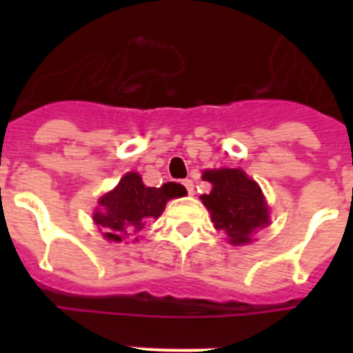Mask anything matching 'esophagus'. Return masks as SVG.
Listing matches in <instances>:
<instances>
[{"label":"esophagus","mask_w":353,"mask_h":353,"mask_svg":"<svg viewBox=\"0 0 353 353\" xmlns=\"http://www.w3.org/2000/svg\"><path fill=\"white\" fill-rule=\"evenodd\" d=\"M183 185H185V189H187V192H189V196H192L194 194V183H192V180H183Z\"/></svg>","instance_id":"34e87169"}]
</instances>
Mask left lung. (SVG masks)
Instances as JSON below:
<instances>
[{"label": "left lung", "mask_w": 353, "mask_h": 353, "mask_svg": "<svg viewBox=\"0 0 353 353\" xmlns=\"http://www.w3.org/2000/svg\"><path fill=\"white\" fill-rule=\"evenodd\" d=\"M203 180L212 183L208 194L199 196L210 212L215 230H223L233 245L249 244L252 236L270 224L269 207L260 185L242 170H205Z\"/></svg>", "instance_id": "8db88e82"}]
</instances>
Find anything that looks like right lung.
<instances>
[{
    "mask_svg": "<svg viewBox=\"0 0 353 353\" xmlns=\"http://www.w3.org/2000/svg\"><path fill=\"white\" fill-rule=\"evenodd\" d=\"M183 196L180 183L168 182L162 187H146L141 174L129 171L113 191L99 199L93 221L105 240L121 242L138 235L146 223L157 219L170 199ZM138 240V236H136Z\"/></svg>",
    "mask_w": 353,
    "mask_h": 353,
    "instance_id": "obj_1",
    "label": "right lung"
}]
</instances>
